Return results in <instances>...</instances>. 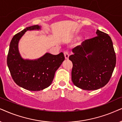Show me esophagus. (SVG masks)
<instances>
[{
	"instance_id": "esophagus-1",
	"label": "esophagus",
	"mask_w": 122,
	"mask_h": 122,
	"mask_svg": "<svg viewBox=\"0 0 122 122\" xmlns=\"http://www.w3.org/2000/svg\"><path fill=\"white\" fill-rule=\"evenodd\" d=\"M64 54L65 58L66 60H68V59H69V53H68L67 51H65V52H64Z\"/></svg>"
}]
</instances>
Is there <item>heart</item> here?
<instances>
[{
  "label": "heart",
  "instance_id": "1",
  "mask_svg": "<svg viewBox=\"0 0 122 122\" xmlns=\"http://www.w3.org/2000/svg\"><path fill=\"white\" fill-rule=\"evenodd\" d=\"M77 36H75V37H74V39H76V38H77Z\"/></svg>",
  "mask_w": 122,
  "mask_h": 122
}]
</instances>
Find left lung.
I'll use <instances>...</instances> for the list:
<instances>
[{"instance_id":"8db88e82","label":"left lung","mask_w":122,"mask_h":122,"mask_svg":"<svg viewBox=\"0 0 122 122\" xmlns=\"http://www.w3.org/2000/svg\"><path fill=\"white\" fill-rule=\"evenodd\" d=\"M97 36L82 42L72 49L69 57L73 67L71 79L76 86L95 90L109 81L116 64V56L112 39L97 30Z\"/></svg>"}]
</instances>
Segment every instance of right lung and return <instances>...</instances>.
<instances>
[{
	"instance_id": "1",
	"label": "right lung",
	"mask_w": 122,
	"mask_h": 122,
	"mask_svg": "<svg viewBox=\"0 0 122 122\" xmlns=\"http://www.w3.org/2000/svg\"><path fill=\"white\" fill-rule=\"evenodd\" d=\"M41 26L27 27L16 34L10 43L7 65L11 76L17 85L26 90L40 91L51 85L55 72L65 60L64 53L53 55L46 53L35 60L24 59L18 49L19 40L27 30H39Z\"/></svg>"
}]
</instances>
